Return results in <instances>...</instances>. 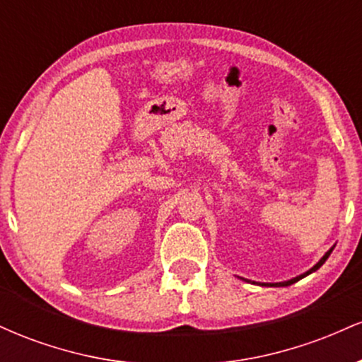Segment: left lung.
Masks as SVG:
<instances>
[{
	"instance_id": "obj_1",
	"label": "left lung",
	"mask_w": 362,
	"mask_h": 362,
	"mask_svg": "<svg viewBox=\"0 0 362 362\" xmlns=\"http://www.w3.org/2000/svg\"><path fill=\"white\" fill-rule=\"evenodd\" d=\"M332 250H334V247L330 248V250H328L325 255L322 257V259L318 260V264H315L313 267L310 269L308 272H305V274H301V276H298V277H294V279H289V281H284V282H269V284H265V282H262L260 286H274V288H281V286H291V284H294V282H298L300 279H303V277H306L308 276V274H311V272H315V271H318L320 267H322L323 264H325V260L328 259V257H330V253H332ZM243 281H247V279H243ZM247 282H250V281H247ZM253 284H257V282H253Z\"/></svg>"
}]
</instances>
